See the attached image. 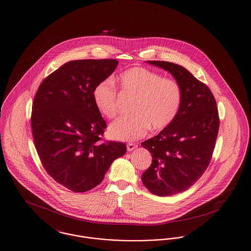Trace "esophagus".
I'll use <instances>...</instances> for the list:
<instances>
[{"instance_id":"1","label":"esophagus","mask_w":251,"mask_h":251,"mask_svg":"<svg viewBox=\"0 0 251 251\" xmlns=\"http://www.w3.org/2000/svg\"><path fill=\"white\" fill-rule=\"evenodd\" d=\"M135 148H137V145H135V144H127V150H128V151H133Z\"/></svg>"}]
</instances>
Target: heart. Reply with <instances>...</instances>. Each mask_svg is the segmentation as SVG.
<instances>
[{
  "mask_svg": "<svg viewBox=\"0 0 251 251\" xmlns=\"http://www.w3.org/2000/svg\"><path fill=\"white\" fill-rule=\"evenodd\" d=\"M120 88L135 97L128 116L120 117L111 124L109 134L117 140L132 141L144 136L150 127L164 129L178 115L182 92L179 84L172 79L151 70L135 67L120 73ZM97 110L107 119L119 112L118 90L114 81L107 78L97 84L93 90Z\"/></svg>",
  "mask_w": 251,
  "mask_h": 251,
  "instance_id": "1",
  "label": "heart"
}]
</instances>
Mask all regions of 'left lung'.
<instances>
[{"instance_id": "obj_1", "label": "left lung", "mask_w": 251, "mask_h": 251, "mask_svg": "<svg viewBox=\"0 0 251 251\" xmlns=\"http://www.w3.org/2000/svg\"><path fill=\"white\" fill-rule=\"evenodd\" d=\"M147 63L172 74L182 92L175 120L141 143L152 156L142 182L152 194L167 197L190 188L209 166L219 129L218 110L210 88L183 67L166 61Z\"/></svg>"}]
</instances>
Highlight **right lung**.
<instances>
[{"mask_svg": "<svg viewBox=\"0 0 251 251\" xmlns=\"http://www.w3.org/2000/svg\"><path fill=\"white\" fill-rule=\"evenodd\" d=\"M118 64L116 59L70 61L36 91L31 127L37 154L49 175L72 191L93 189L127 151L122 142L101 141L107 125L92 96Z\"/></svg>", "mask_w": 251, "mask_h": 251, "instance_id": "add662e5", "label": "right lung"}]
</instances>
